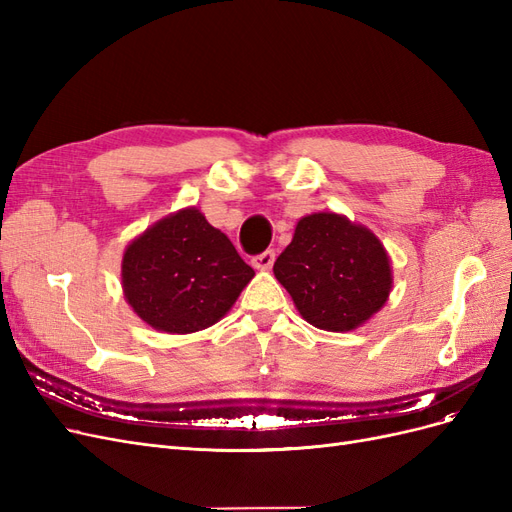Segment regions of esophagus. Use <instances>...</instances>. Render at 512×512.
<instances>
[{
    "mask_svg": "<svg viewBox=\"0 0 512 512\" xmlns=\"http://www.w3.org/2000/svg\"><path fill=\"white\" fill-rule=\"evenodd\" d=\"M273 262H275V252L273 250H267V252H262V254L252 258V265L260 271H269L273 267Z\"/></svg>",
    "mask_w": 512,
    "mask_h": 512,
    "instance_id": "obj_1",
    "label": "esophagus"
}]
</instances>
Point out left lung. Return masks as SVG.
Returning <instances> with one entry per match:
<instances>
[{
    "label": "left lung",
    "mask_w": 512,
    "mask_h": 512,
    "mask_svg": "<svg viewBox=\"0 0 512 512\" xmlns=\"http://www.w3.org/2000/svg\"><path fill=\"white\" fill-rule=\"evenodd\" d=\"M273 273L309 324L335 333L361 327L380 312L393 286L380 239L331 211L299 220Z\"/></svg>",
    "instance_id": "1"
}]
</instances>
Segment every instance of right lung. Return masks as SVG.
<instances>
[{
	"label": "right lung",
	"instance_id": "obj_1",
	"mask_svg": "<svg viewBox=\"0 0 512 512\" xmlns=\"http://www.w3.org/2000/svg\"><path fill=\"white\" fill-rule=\"evenodd\" d=\"M254 269L196 207L147 228L123 252L126 301L164 333L203 331L226 316Z\"/></svg>",
	"mask_w": 512,
	"mask_h": 512
}]
</instances>
